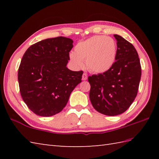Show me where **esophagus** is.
Returning a JSON list of instances; mask_svg holds the SVG:
<instances>
[{"instance_id": "34e87169", "label": "esophagus", "mask_w": 159, "mask_h": 159, "mask_svg": "<svg viewBox=\"0 0 159 159\" xmlns=\"http://www.w3.org/2000/svg\"><path fill=\"white\" fill-rule=\"evenodd\" d=\"M82 79L83 80H86L87 79V74L86 73H83L82 76Z\"/></svg>"}]
</instances>
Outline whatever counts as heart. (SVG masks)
<instances>
[{
  "mask_svg": "<svg viewBox=\"0 0 159 159\" xmlns=\"http://www.w3.org/2000/svg\"><path fill=\"white\" fill-rule=\"evenodd\" d=\"M116 56V43L111 37L96 35L80 42L74 48L70 59L76 67L83 66L94 73H103L113 66Z\"/></svg>",
  "mask_w": 159,
  "mask_h": 159,
  "instance_id": "obj_1",
  "label": "heart"
}]
</instances>
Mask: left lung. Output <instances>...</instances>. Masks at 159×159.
<instances>
[{"label": "left lung", "mask_w": 159, "mask_h": 159, "mask_svg": "<svg viewBox=\"0 0 159 159\" xmlns=\"http://www.w3.org/2000/svg\"><path fill=\"white\" fill-rule=\"evenodd\" d=\"M116 61L102 74L88 77L89 99L99 113L114 116L125 112L137 96L141 76L139 55L131 43L118 35Z\"/></svg>", "instance_id": "left-lung-1"}]
</instances>
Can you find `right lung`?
Returning a JSON list of instances; mask_svg holds the SVG:
<instances>
[{"label":"right lung","instance_id":"obj_1","mask_svg":"<svg viewBox=\"0 0 159 159\" xmlns=\"http://www.w3.org/2000/svg\"><path fill=\"white\" fill-rule=\"evenodd\" d=\"M73 41L65 37L42 40L24 54L18 79L21 96L29 109L50 117L66 107L70 93L81 82L83 71L66 67Z\"/></svg>","mask_w":159,"mask_h":159}]
</instances>
